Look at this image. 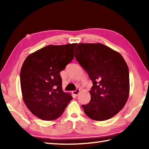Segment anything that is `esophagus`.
<instances>
[{"mask_svg":"<svg viewBox=\"0 0 149 149\" xmlns=\"http://www.w3.org/2000/svg\"><path fill=\"white\" fill-rule=\"evenodd\" d=\"M79 92H80V90H79V89H77L76 90L73 91V94L75 95V96H77V95H78L79 93Z\"/></svg>","mask_w":149,"mask_h":149,"instance_id":"esophagus-1","label":"esophagus"}]
</instances>
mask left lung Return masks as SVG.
<instances>
[{
    "label": "left lung",
    "mask_w": 149,
    "mask_h": 149,
    "mask_svg": "<svg viewBox=\"0 0 149 149\" xmlns=\"http://www.w3.org/2000/svg\"><path fill=\"white\" fill-rule=\"evenodd\" d=\"M75 58L93 82L90 102L82 105L91 119L104 121L124 107L129 95L127 63L118 52L102 43H79Z\"/></svg>",
    "instance_id": "obj_1"
}]
</instances>
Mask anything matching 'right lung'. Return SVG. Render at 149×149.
I'll list each match as a JSON object with an SVG mask.
<instances>
[{
    "instance_id": "add662e5",
    "label": "right lung",
    "mask_w": 149,
    "mask_h": 149,
    "mask_svg": "<svg viewBox=\"0 0 149 149\" xmlns=\"http://www.w3.org/2000/svg\"><path fill=\"white\" fill-rule=\"evenodd\" d=\"M77 43L47 45L28 56L20 71L24 102L34 115L43 120L61 116L72 99L62 90L60 72L74 58Z\"/></svg>"
}]
</instances>
